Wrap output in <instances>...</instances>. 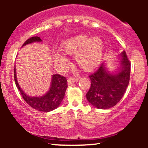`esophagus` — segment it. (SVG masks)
<instances>
[{"instance_id":"esophagus-1","label":"esophagus","mask_w":148,"mask_h":148,"mask_svg":"<svg viewBox=\"0 0 148 148\" xmlns=\"http://www.w3.org/2000/svg\"><path fill=\"white\" fill-rule=\"evenodd\" d=\"M78 79L77 78H69V79L67 80V83H68V84H72V83H74V82H76V81H78Z\"/></svg>"}]
</instances>
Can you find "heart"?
Instances as JSON below:
<instances>
[{
	"instance_id": "heart-1",
	"label": "heart",
	"mask_w": 148,
	"mask_h": 148,
	"mask_svg": "<svg viewBox=\"0 0 148 148\" xmlns=\"http://www.w3.org/2000/svg\"><path fill=\"white\" fill-rule=\"evenodd\" d=\"M60 51L67 55L74 56L76 64L85 72L95 69L102 60L104 45L98 36L90 38L88 35H78L64 41ZM54 63L59 68H64L68 63L65 57L58 53L53 55Z\"/></svg>"
}]
</instances>
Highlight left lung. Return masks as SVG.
Masks as SVG:
<instances>
[{"label": "left lung", "instance_id": "obj_1", "mask_svg": "<svg viewBox=\"0 0 148 148\" xmlns=\"http://www.w3.org/2000/svg\"><path fill=\"white\" fill-rule=\"evenodd\" d=\"M120 58L118 71L111 72L103 62L89 76L91 86L86 97L93 106L108 109L116 105L125 94L130 83L131 63L125 51L120 53Z\"/></svg>", "mask_w": 148, "mask_h": 148}]
</instances>
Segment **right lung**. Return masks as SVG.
Listing matches in <instances>:
<instances>
[{
  "mask_svg": "<svg viewBox=\"0 0 148 148\" xmlns=\"http://www.w3.org/2000/svg\"><path fill=\"white\" fill-rule=\"evenodd\" d=\"M42 41V40L40 37H32L27 40L22 47L28 45V44L33 43V42H40ZM14 75L15 84L21 93V96L23 97L25 102L32 108L40 111L49 112L56 109L60 106L64 98L66 89L67 88V81L65 77L59 75V74H53L51 83L49 91L42 96L31 97L25 94V92L20 87L17 81V78H16V67H15Z\"/></svg>",
  "mask_w": 148,
  "mask_h": 148,
  "instance_id": "add662e5",
  "label": "right lung"
}]
</instances>
